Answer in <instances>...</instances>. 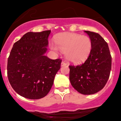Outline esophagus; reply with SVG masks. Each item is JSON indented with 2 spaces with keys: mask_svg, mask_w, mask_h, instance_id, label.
I'll use <instances>...</instances> for the list:
<instances>
[{
  "mask_svg": "<svg viewBox=\"0 0 121 121\" xmlns=\"http://www.w3.org/2000/svg\"><path fill=\"white\" fill-rule=\"evenodd\" d=\"M66 65H67V64H66V63H65V61H62L61 62V66H65Z\"/></svg>",
  "mask_w": 121,
  "mask_h": 121,
  "instance_id": "obj_1",
  "label": "esophagus"
}]
</instances>
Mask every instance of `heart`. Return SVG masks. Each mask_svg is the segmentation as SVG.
Segmentation results:
<instances>
[{
	"label": "heart",
	"instance_id": "obj_1",
	"mask_svg": "<svg viewBox=\"0 0 121 121\" xmlns=\"http://www.w3.org/2000/svg\"><path fill=\"white\" fill-rule=\"evenodd\" d=\"M54 40L56 45L51 44V48L56 52L60 49L65 52L66 60L73 64L84 63L92 52V41L86 35L64 32L56 35Z\"/></svg>",
	"mask_w": 121,
	"mask_h": 121
}]
</instances>
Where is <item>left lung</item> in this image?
I'll return each instance as SVG.
<instances>
[{
    "label": "left lung",
    "instance_id": "8db88e82",
    "mask_svg": "<svg viewBox=\"0 0 121 121\" xmlns=\"http://www.w3.org/2000/svg\"><path fill=\"white\" fill-rule=\"evenodd\" d=\"M92 43V52L83 64L69 66L73 87L83 95H92L103 89L109 78L112 56L108 44L99 34L85 31Z\"/></svg>",
    "mask_w": 121,
    "mask_h": 121
}]
</instances>
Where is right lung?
<instances>
[{"instance_id":"right-lung-1","label":"right lung","mask_w":121,"mask_h":121,"mask_svg":"<svg viewBox=\"0 0 121 121\" xmlns=\"http://www.w3.org/2000/svg\"><path fill=\"white\" fill-rule=\"evenodd\" d=\"M51 31L29 32L14 44L8 59L7 74L13 89L31 99L48 95L61 60H51L44 54Z\"/></svg>"}]
</instances>
